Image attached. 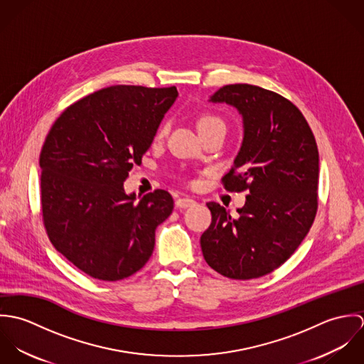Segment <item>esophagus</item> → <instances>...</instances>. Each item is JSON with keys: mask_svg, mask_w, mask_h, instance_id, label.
<instances>
[{"mask_svg": "<svg viewBox=\"0 0 364 364\" xmlns=\"http://www.w3.org/2000/svg\"><path fill=\"white\" fill-rule=\"evenodd\" d=\"M175 205H176V208H188L195 206L196 202L193 199H191V198H179V199H176Z\"/></svg>", "mask_w": 364, "mask_h": 364, "instance_id": "obj_1", "label": "esophagus"}]
</instances>
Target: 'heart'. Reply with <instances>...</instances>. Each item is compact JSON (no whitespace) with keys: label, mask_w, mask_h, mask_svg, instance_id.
<instances>
[{"label":"heart","mask_w":364,"mask_h":364,"mask_svg":"<svg viewBox=\"0 0 364 364\" xmlns=\"http://www.w3.org/2000/svg\"><path fill=\"white\" fill-rule=\"evenodd\" d=\"M213 126H224L223 124V120L213 114V113H205L200 119H199V123H198V127H199V132H203L208 127H213ZM169 130V122H164L159 127H158V132H156V137L161 139L164 137Z\"/></svg>","instance_id":"obj_1"}]
</instances>
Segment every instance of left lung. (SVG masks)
<instances>
[{"mask_svg":"<svg viewBox=\"0 0 364 364\" xmlns=\"http://www.w3.org/2000/svg\"><path fill=\"white\" fill-rule=\"evenodd\" d=\"M210 101L242 114V146L221 183L248 195L237 215L208 202L211 224L200 237L202 252L225 277L257 279L289 259L311 228L319 175L315 137L296 105L257 85H225Z\"/></svg>","mask_w":364,"mask_h":364,"instance_id":"1","label":"left lung"}]
</instances>
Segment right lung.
<instances>
[{
    "label": "right lung",
    "instance_id": "right-lung-1",
    "mask_svg": "<svg viewBox=\"0 0 364 364\" xmlns=\"http://www.w3.org/2000/svg\"><path fill=\"white\" fill-rule=\"evenodd\" d=\"M176 97L175 87H107L64 109L46 136L39 158L43 225L53 247L94 279H126L153 255L156 228L173 199L156 189L136 202L123 182Z\"/></svg>",
    "mask_w": 364,
    "mask_h": 364
}]
</instances>
